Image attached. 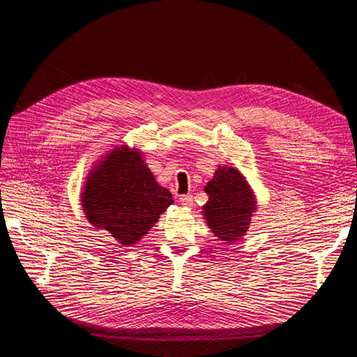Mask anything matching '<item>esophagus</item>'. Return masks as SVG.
Segmentation results:
<instances>
[{
	"mask_svg": "<svg viewBox=\"0 0 357 357\" xmlns=\"http://www.w3.org/2000/svg\"><path fill=\"white\" fill-rule=\"evenodd\" d=\"M178 199H180V204L186 205V207H192V205H193V197L192 195H181Z\"/></svg>",
	"mask_w": 357,
	"mask_h": 357,
	"instance_id": "1",
	"label": "esophagus"
}]
</instances>
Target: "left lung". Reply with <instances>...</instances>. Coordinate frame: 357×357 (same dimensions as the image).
<instances>
[{
    "mask_svg": "<svg viewBox=\"0 0 357 357\" xmlns=\"http://www.w3.org/2000/svg\"><path fill=\"white\" fill-rule=\"evenodd\" d=\"M208 195L204 219L211 232L226 243L245 235L256 210L255 195L241 172L232 167H219L205 186Z\"/></svg>",
    "mask_w": 357,
    "mask_h": 357,
    "instance_id": "8db88e82",
    "label": "left lung"
}]
</instances>
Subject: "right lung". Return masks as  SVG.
<instances>
[{
	"label": "right lung",
	"mask_w": 357,
	"mask_h": 357,
	"mask_svg": "<svg viewBox=\"0 0 357 357\" xmlns=\"http://www.w3.org/2000/svg\"><path fill=\"white\" fill-rule=\"evenodd\" d=\"M172 204L135 149L114 147L84 181L83 211L95 228L109 231L122 245H132Z\"/></svg>",
	"instance_id": "1"
}]
</instances>
